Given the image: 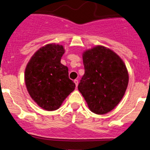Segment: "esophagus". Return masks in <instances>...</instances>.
<instances>
[{
    "mask_svg": "<svg viewBox=\"0 0 150 150\" xmlns=\"http://www.w3.org/2000/svg\"><path fill=\"white\" fill-rule=\"evenodd\" d=\"M74 83H75V85H76V86L77 87V86H78V83H79V81H78L77 79H75V80H74Z\"/></svg>",
    "mask_w": 150,
    "mask_h": 150,
    "instance_id": "obj_1",
    "label": "esophagus"
}]
</instances>
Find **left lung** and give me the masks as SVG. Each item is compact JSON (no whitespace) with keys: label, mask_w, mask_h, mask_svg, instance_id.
Returning <instances> with one entry per match:
<instances>
[{"label":"left lung","mask_w":150,"mask_h":150,"mask_svg":"<svg viewBox=\"0 0 150 150\" xmlns=\"http://www.w3.org/2000/svg\"><path fill=\"white\" fill-rule=\"evenodd\" d=\"M83 60L85 74L78 89L91 112L106 114L119 104L125 93L126 66L115 52L99 45L83 52Z\"/></svg>","instance_id":"left-lung-1"}]
</instances>
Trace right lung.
Masks as SVG:
<instances>
[{
    "instance_id": "1",
    "label": "right lung",
    "mask_w": 150,
    "mask_h": 150,
    "mask_svg": "<svg viewBox=\"0 0 150 150\" xmlns=\"http://www.w3.org/2000/svg\"><path fill=\"white\" fill-rule=\"evenodd\" d=\"M64 46L50 43L32 55L25 71V82L30 98L42 109L58 110L75 89L68 68L61 63Z\"/></svg>"
}]
</instances>
